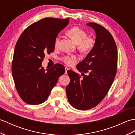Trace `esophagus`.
<instances>
[{"label": "esophagus", "mask_w": 135, "mask_h": 135, "mask_svg": "<svg viewBox=\"0 0 135 135\" xmlns=\"http://www.w3.org/2000/svg\"><path fill=\"white\" fill-rule=\"evenodd\" d=\"M69 70V68H67V67H65V74H67V71Z\"/></svg>", "instance_id": "1"}]
</instances>
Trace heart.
I'll return each instance as SVG.
<instances>
[{
    "instance_id": "obj_1",
    "label": "heart",
    "mask_w": 135,
    "mask_h": 135,
    "mask_svg": "<svg viewBox=\"0 0 135 135\" xmlns=\"http://www.w3.org/2000/svg\"><path fill=\"white\" fill-rule=\"evenodd\" d=\"M69 35L78 44V48L82 52H89L95 46L96 41L93 37L88 36L85 31L78 27H74L68 31ZM61 35H57L54 41V46L58 47L61 41ZM78 57L74 54H67L62 58V60L65 64L72 65L78 60Z\"/></svg>"
}]
</instances>
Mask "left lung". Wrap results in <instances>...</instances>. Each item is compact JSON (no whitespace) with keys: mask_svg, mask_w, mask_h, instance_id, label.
<instances>
[{"mask_svg":"<svg viewBox=\"0 0 135 135\" xmlns=\"http://www.w3.org/2000/svg\"><path fill=\"white\" fill-rule=\"evenodd\" d=\"M86 25L94 30L96 38L93 50L76 65L83 76L72 70L67 71L70 78L66 88L67 98L79 110L92 108L104 98L115 78L118 61L116 44L110 32L94 22Z\"/></svg>","mask_w":135,"mask_h":135,"instance_id":"obj_1","label":"left lung"}]
</instances>
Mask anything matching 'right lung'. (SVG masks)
Masks as SVG:
<instances>
[{"label": "right lung", "instance_id": "add662e5", "mask_svg": "<svg viewBox=\"0 0 135 135\" xmlns=\"http://www.w3.org/2000/svg\"><path fill=\"white\" fill-rule=\"evenodd\" d=\"M69 21L68 18H44L28 27L19 37L11 70L17 92L26 103L36 105L45 102L64 74L63 65L56 64L45 70L42 62L46 54L54 51L56 37Z\"/></svg>", "mask_w": 135, "mask_h": 135}]
</instances>
